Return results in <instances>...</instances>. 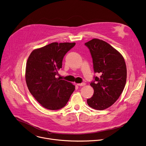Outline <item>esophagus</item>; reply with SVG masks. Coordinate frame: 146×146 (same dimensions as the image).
Listing matches in <instances>:
<instances>
[{"mask_svg":"<svg viewBox=\"0 0 146 146\" xmlns=\"http://www.w3.org/2000/svg\"><path fill=\"white\" fill-rule=\"evenodd\" d=\"M77 86H84L86 85V83H78V84H77Z\"/></svg>","mask_w":146,"mask_h":146,"instance_id":"34e87169","label":"esophagus"}]
</instances>
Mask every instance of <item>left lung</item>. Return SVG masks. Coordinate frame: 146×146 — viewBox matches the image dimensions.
<instances>
[{
  "instance_id": "obj_1",
  "label": "left lung",
  "mask_w": 146,
  "mask_h": 146,
  "mask_svg": "<svg viewBox=\"0 0 146 146\" xmlns=\"http://www.w3.org/2000/svg\"><path fill=\"white\" fill-rule=\"evenodd\" d=\"M90 51L95 73L90 83L94 89L92 97L87 99L88 105L97 110L109 108L119 98L125 88L127 70L123 56L111 45L101 39L94 38L85 43Z\"/></svg>"
}]
</instances>
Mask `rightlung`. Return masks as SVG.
<instances>
[{"instance_id": "1", "label": "right lung", "mask_w": 146, "mask_h": 146, "mask_svg": "<svg viewBox=\"0 0 146 146\" xmlns=\"http://www.w3.org/2000/svg\"><path fill=\"white\" fill-rule=\"evenodd\" d=\"M75 45V42H52L34 49L28 58L26 83L35 99L46 109L64 107L75 90L71 83L56 78L64 56Z\"/></svg>"}]
</instances>
